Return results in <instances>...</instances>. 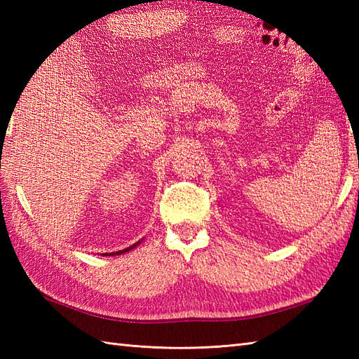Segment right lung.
I'll return each instance as SVG.
<instances>
[{"label": "right lung", "mask_w": 359, "mask_h": 359, "mask_svg": "<svg viewBox=\"0 0 359 359\" xmlns=\"http://www.w3.org/2000/svg\"><path fill=\"white\" fill-rule=\"evenodd\" d=\"M140 242H142V241H139V242H135V243H134V245H131V247H128V248H125V250H118V251H114V253H104L103 256H116V255L118 256V255H123V253H126V251H131V250H133V248H135L137 245H140Z\"/></svg>", "instance_id": "add662e5"}]
</instances>
